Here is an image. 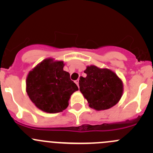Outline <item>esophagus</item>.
I'll use <instances>...</instances> for the list:
<instances>
[{"instance_id":"1","label":"esophagus","mask_w":153,"mask_h":153,"mask_svg":"<svg viewBox=\"0 0 153 153\" xmlns=\"http://www.w3.org/2000/svg\"><path fill=\"white\" fill-rule=\"evenodd\" d=\"M75 84H77V86H79V80H76V81H75Z\"/></svg>"}]
</instances>
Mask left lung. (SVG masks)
<instances>
[{
	"label": "left lung",
	"instance_id": "1",
	"mask_svg": "<svg viewBox=\"0 0 153 153\" xmlns=\"http://www.w3.org/2000/svg\"><path fill=\"white\" fill-rule=\"evenodd\" d=\"M80 77V91L87 100L89 107L104 110L115 106L123 94V82L114 72L91 65Z\"/></svg>",
	"mask_w": 153,
	"mask_h": 153
}]
</instances>
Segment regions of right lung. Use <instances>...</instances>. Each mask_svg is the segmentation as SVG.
Here are the masks:
<instances>
[{
	"label": "right lung",
	"mask_w": 153,
	"mask_h": 153,
	"mask_svg": "<svg viewBox=\"0 0 153 153\" xmlns=\"http://www.w3.org/2000/svg\"><path fill=\"white\" fill-rule=\"evenodd\" d=\"M63 61L47 58L29 72L27 92L38 109L48 113H57L67 109L71 95L78 90L64 70Z\"/></svg>",
	"instance_id": "add662e5"
}]
</instances>
